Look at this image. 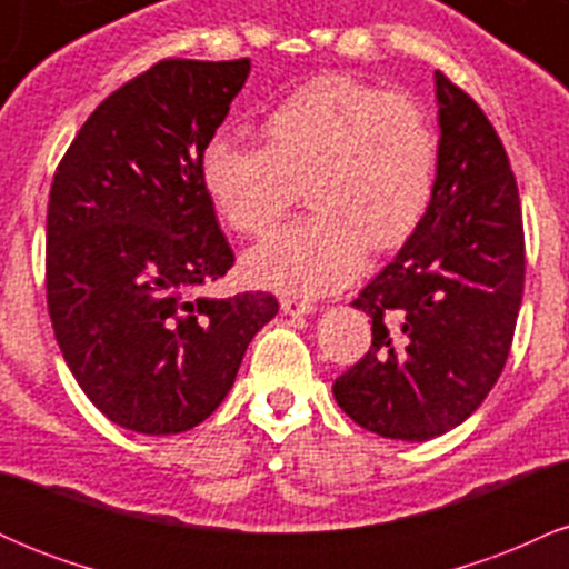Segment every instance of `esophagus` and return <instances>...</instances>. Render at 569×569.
<instances>
[{
	"mask_svg": "<svg viewBox=\"0 0 569 569\" xmlns=\"http://www.w3.org/2000/svg\"><path fill=\"white\" fill-rule=\"evenodd\" d=\"M280 310H283L286 316L299 318V316H312V312H316V305L305 302V299H280Z\"/></svg>",
	"mask_w": 569,
	"mask_h": 569,
	"instance_id": "34e87169",
	"label": "esophagus"
}]
</instances>
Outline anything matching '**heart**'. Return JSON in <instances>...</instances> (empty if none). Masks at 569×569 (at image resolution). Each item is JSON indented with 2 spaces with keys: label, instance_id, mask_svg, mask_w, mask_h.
Here are the masks:
<instances>
[{
  "label": "heart",
  "instance_id": "b5f03b06",
  "mask_svg": "<svg viewBox=\"0 0 569 569\" xmlns=\"http://www.w3.org/2000/svg\"><path fill=\"white\" fill-rule=\"evenodd\" d=\"M264 147L227 133L200 149L208 202L240 234H264L302 187L312 211L246 257L257 286L323 297L348 286L371 251L401 246L426 217L436 136L407 96L345 74L299 84L259 122Z\"/></svg>",
  "mask_w": 569,
  "mask_h": 569
}]
</instances>
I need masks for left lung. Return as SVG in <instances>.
Here are the masks:
<instances>
[{"instance_id": "obj_1", "label": "left lung", "mask_w": 569, "mask_h": 569, "mask_svg": "<svg viewBox=\"0 0 569 569\" xmlns=\"http://www.w3.org/2000/svg\"><path fill=\"white\" fill-rule=\"evenodd\" d=\"M433 198L352 307L371 348L335 380L345 415L385 439L428 441L466 422L506 367L525 291V230L508 154L441 71Z\"/></svg>"}]
</instances>
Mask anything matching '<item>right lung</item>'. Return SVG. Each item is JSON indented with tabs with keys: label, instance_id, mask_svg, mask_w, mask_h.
<instances>
[{
	"label": "right lung",
	"instance_id": "right-lung-1",
	"mask_svg": "<svg viewBox=\"0 0 569 569\" xmlns=\"http://www.w3.org/2000/svg\"><path fill=\"white\" fill-rule=\"evenodd\" d=\"M251 61H160L71 141L48 202V310L63 361L114 426L171 436L230 393L278 299L202 286L234 257L198 179Z\"/></svg>",
	"mask_w": 569,
	"mask_h": 569
}]
</instances>
